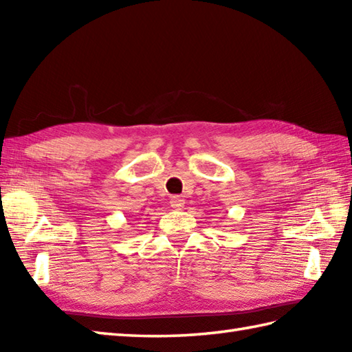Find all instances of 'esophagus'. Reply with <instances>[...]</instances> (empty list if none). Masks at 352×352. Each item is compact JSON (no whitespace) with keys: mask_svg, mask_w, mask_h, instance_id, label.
<instances>
[{"mask_svg":"<svg viewBox=\"0 0 352 352\" xmlns=\"http://www.w3.org/2000/svg\"><path fill=\"white\" fill-rule=\"evenodd\" d=\"M170 206H172V208H175V210H183V208H184V199L182 197H178V195L172 197L170 198Z\"/></svg>","mask_w":352,"mask_h":352,"instance_id":"1","label":"esophagus"}]
</instances>
